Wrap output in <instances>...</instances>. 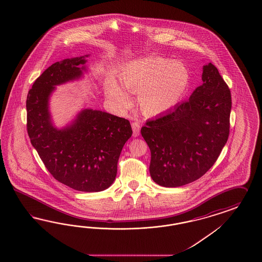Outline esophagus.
<instances>
[{"instance_id":"1","label":"esophagus","mask_w":262,"mask_h":262,"mask_svg":"<svg viewBox=\"0 0 262 262\" xmlns=\"http://www.w3.org/2000/svg\"><path fill=\"white\" fill-rule=\"evenodd\" d=\"M132 127H133V130H134V136L136 137L138 136L140 134V123L138 121H134L132 123Z\"/></svg>"}]
</instances>
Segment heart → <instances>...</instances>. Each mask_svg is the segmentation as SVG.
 Returning <instances> with one entry per match:
<instances>
[{
  "label": "heart",
  "instance_id": "1",
  "mask_svg": "<svg viewBox=\"0 0 262 262\" xmlns=\"http://www.w3.org/2000/svg\"><path fill=\"white\" fill-rule=\"evenodd\" d=\"M117 81H105V95L120 107H127L130 99L125 92L138 93L141 111L157 115L173 107L183 97L189 83V73L182 62L161 56L132 61L124 65Z\"/></svg>",
  "mask_w": 262,
  "mask_h": 262
}]
</instances>
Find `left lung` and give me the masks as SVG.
Returning a JSON list of instances; mask_svg holds the SVG:
<instances>
[{"label": "left lung", "mask_w": 262, "mask_h": 262, "mask_svg": "<svg viewBox=\"0 0 262 262\" xmlns=\"http://www.w3.org/2000/svg\"><path fill=\"white\" fill-rule=\"evenodd\" d=\"M202 79L189 100L147 121L141 128L151 151V179L161 186L178 187L200 179L229 138V86L212 63L204 66Z\"/></svg>", "instance_id": "left-lung-1"}]
</instances>
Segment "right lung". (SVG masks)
Instances as JSON below:
<instances>
[{"label":"right lung","mask_w":262,"mask_h":262,"mask_svg":"<svg viewBox=\"0 0 262 262\" xmlns=\"http://www.w3.org/2000/svg\"><path fill=\"white\" fill-rule=\"evenodd\" d=\"M84 56L52 64L34 81L27 97V130L50 174L75 190L98 192L110 187L117 174L120 154L133 135L127 119L84 110L70 127H53L48 100L55 85L78 79Z\"/></svg>","instance_id":"1"}]
</instances>
